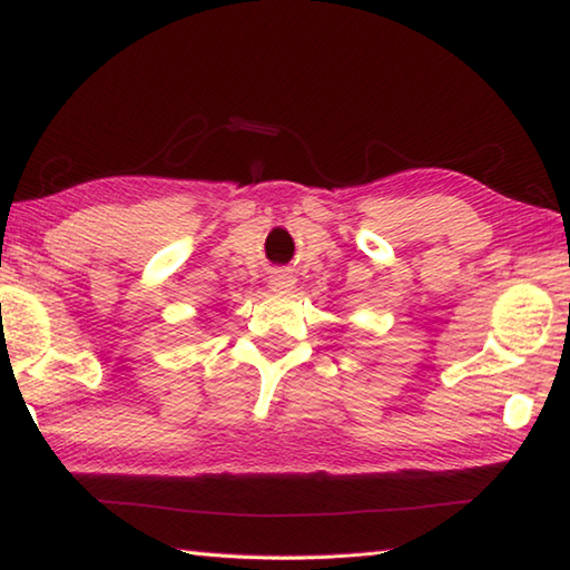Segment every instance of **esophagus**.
<instances>
[{"mask_svg": "<svg viewBox=\"0 0 570 570\" xmlns=\"http://www.w3.org/2000/svg\"><path fill=\"white\" fill-rule=\"evenodd\" d=\"M296 278L288 274V272H274L272 276H268V286L274 288V292H288V288L294 286Z\"/></svg>", "mask_w": 570, "mask_h": 570, "instance_id": "esophagus-1", "label": "esophagus"}]
</instances>
